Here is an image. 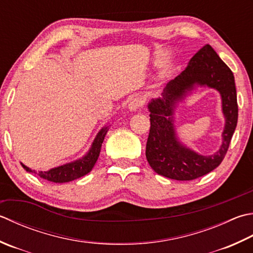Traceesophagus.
I'll return each instance as SVG.
<instances>
[{"label":"esophagus","mask_w":253,"mask_h":253,"mask_svg":"<svg viewBox=\"0 0 253 253\" xmlns=\"http://www.w3.org/2000/svg\"><path fill=\"white\" fill-rule=\"evenodd\" d=\"M143 105V100L141 97H133L130 100L129 104H128V108H129V111H137V110H140Z\"/></svg>","instance_id":"34e87169"}]
</instances>
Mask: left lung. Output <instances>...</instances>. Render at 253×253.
Returning <instances> with one entry per match:
<instances>
[{
  "mask_svg": "<svg viewBox=\"0 0 253 253\" xmlns=\"http://www.w3.org/2000/svg\"><path fill=\"white\" fill-rule=\"evenodd\" d=\"M195 85L215 88L222 96L225 128L219 151L203 156L191 151L176 137L172 113L176 104L184 99ZM150 131L146 157L158 174L177 181H191L210 173L218 167L229 148L238 121V104L235 78L228 66L210 44H205L190 60L184 71L173 79L163 90L161 97L148 104Z\"/></svg>",
  "mask_w": 253,
  "mask_h": 253,
  "instance_id": "1",
  "label": "left lung"
}]
</instances>
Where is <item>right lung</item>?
Wrapping results in <instances>:
<instances>
[{
    "label": "right lung",
    "mask_w": 253,
    "mask_h": 253,
    "mask_svg": "<svg viewBox=\"0 0 253 253\" xmlns=\"http://www.w3.org/2000/svg\"><path fill=\"white\" fill-rule=\"evenodd\" d=\"M107 129L108 126L103 127L102 129L98 131L95 139H94L92 143L91 149L88 150L86 155L81 158V159L67 163V165H63L60 167L53 168V169H50L49 171H39L38 173L35 170L29 169L28 167L23 165V163H21V165L27 172L36 173V174L42 177V179L54 183H64L79 179V177L87 174V173L93 169L94 165L96 163L97 158L100 156L101 147L104 141V138H105Z\"/></svg>",
    "instance_id": "right-lung-1"
}]
</instances>
